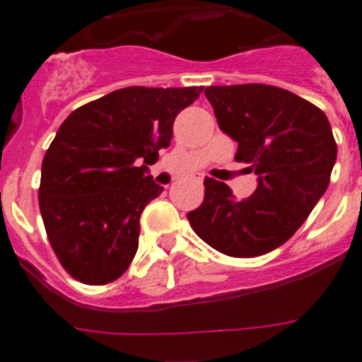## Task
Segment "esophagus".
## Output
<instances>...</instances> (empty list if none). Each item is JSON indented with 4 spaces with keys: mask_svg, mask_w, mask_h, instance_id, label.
<instances>
[{
    "mask_svg": "<svg viewBox=\"0 0 362 362\" xmlns=\"http://www.w3.org/2000/svg\"><path fill=\"white\" fill-rule=\"evenodd\" d=\"M189 180L201 184V182H203V176H201V175H192V176H189Z\"/></svg>",
    "mask_w": 362,
    "mask_h": 362,
    "instance_id": "esophagus-1",
    "label": "esophagus"
}]
</instances>
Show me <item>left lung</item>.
<instances>
[{
    "instance_id": "obj_1",
    "label": "left lung",
    "mask_w": 362,
    "mask_h": 362,
    "mask_svg": "<svg viewBox=\"0 0 362 362\" xmlns=\"http://www.w3.org/2000/svg\"><path fill=\"white\" fill-rule=\"evenodd\" d=\"M204 95L257 187L237 201L227 184L204 178L203 204L187 220L218 252L257 257L289 240L323 197L337 161L331 124L315 105L267 84L209 86Z\"/></svg>"
}]
</instances>
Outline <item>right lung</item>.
<instances>
[{
  "label": "right lung",
  "mask_w": 362,
  "mask_h": 362,
  "mask_svg": "<svg viewBox=\"0 0 362 362\" xmlns=\"http://www.w3.org/2000/svg\"><path fill=\"white\" fill-rule=\"evenodd\" d=\"M201 92L122 88L59 125L42 159L39 209L54 253L75 280L103 286L127 270L142 210L163 192L146 175L148 165L169 146L175 118Z\"/></svg>",
  "instance_id": "add662e5"
}]
</instances>
